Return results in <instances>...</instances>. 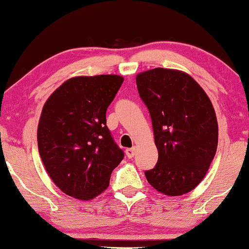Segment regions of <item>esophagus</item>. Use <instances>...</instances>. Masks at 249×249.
<instances>
[{
  "instance_id": "1",
  "label": "esophagus",
  "mask_w": 249,
  "mask_h": 249,
  "mask_svg": "<svg viewBox=\"0 0 249 249\" xmlns=\"http://www.w3.org/2000/svg\"><path fill=\"white\" fill-rule=\"evenodd\" d=\"M135 151H137V149H135V147H130V149H125V155H127L128 159H132V157H134Z\"/></svg>"
}]
</instances>
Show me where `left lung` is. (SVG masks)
<instances>
[{"mask_svg":"<svg viewBox=\"0 0 249 249\" xmlns=\"http://www.w3.org/2000/svg\"><path fill=\"white\" fill-rule=\"evenodd\" d=\"M137 87L147 107L159 161L145 172L159 193L180 196L205 178L218 146V122L211 99L189 73L156 68L138 73Z\"/></svg>","mask_w":249,"mask_h":249,"instance_id":"left-lung-1","label":"left lung"}]
</instances>
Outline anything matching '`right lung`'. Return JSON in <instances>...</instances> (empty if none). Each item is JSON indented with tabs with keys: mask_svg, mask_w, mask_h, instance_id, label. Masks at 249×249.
I'll use <instances>...</instances> for the list:
<instances>
[{
	"mask_svg": "<svg viewBox=\"0 0 249 249\" xmlns=\"http://www.w3.org/2000/svg\"><path fill=\"white\" fill-rule=\"evenodd\" d=\"M122 82L119 75L76 76L44 103L38 152L53 183L71 197L89 201L100 195L124 159L107 127V109Z\"/></svg>",
	"mask_w": 249,
	"mask_h": 249,
	"instance_id": "1",
	"label": "right lung"
}]
</instances>
